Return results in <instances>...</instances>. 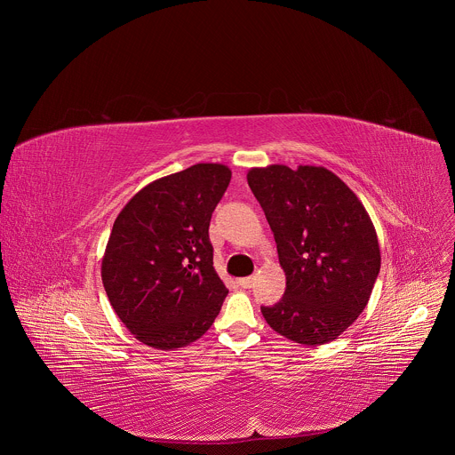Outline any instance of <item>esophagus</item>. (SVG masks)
I'll return each mask as SVG.
<instances>
[{
    "mask_svg": "<svg viewBox=\"0 0 455 455\" xmlns=\"http://www.w3.org/2000/svg\"><path fill=\"white\" fill-rule=\"evenodd\" d=\"M255 283V277H243V279H237V284L241 288H251Z\"/></svg>",
    "mask_w": 455,
    "mask_h": 455,
    "instance_id": "esophagus-1",
    "label": "esophagus"
}]
</instances>
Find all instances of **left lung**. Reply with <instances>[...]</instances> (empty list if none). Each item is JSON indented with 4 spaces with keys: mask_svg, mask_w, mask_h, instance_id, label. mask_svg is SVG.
Masks as SVG:
<instances>
[{
    "mask_svg": "<svg viewBox=\"0 0 455 455\" xmlns=\"http://www.w3.org/2000/svg\"><path fill=\"white\" fill-rule=\"evenodd\" d=\"M248 185L274 232L286 291L261 307L268 326L304 346L339 339L365 309L381 265L374 225L326 167H251Z\"/></svg>",
    "mask_w": 455,
    "mask_h": 455,
    "instance_id": "left-lung-1",
    "label": "left lung"
}]
</instances>
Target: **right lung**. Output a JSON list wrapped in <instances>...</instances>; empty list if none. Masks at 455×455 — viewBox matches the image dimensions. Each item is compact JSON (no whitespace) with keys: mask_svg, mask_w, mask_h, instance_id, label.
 <instances>
[{"mask_svg":"<svg viewBox=\"0 0 455 455\" xmlns=\"http://www.w3.org/2000/svg\"><path fill=\"white\" fill-rule=\"evenodd\" d=\"M230 178L223 164L190 165L140 188L116 216L102 284L142 344L172 351L214 323L228 290L214 270L209 225Z\"/></svg>","mask_w":455,"mask_h":455,"instance_id":"right-lung-1","label":"right lung"}]
</instances>
